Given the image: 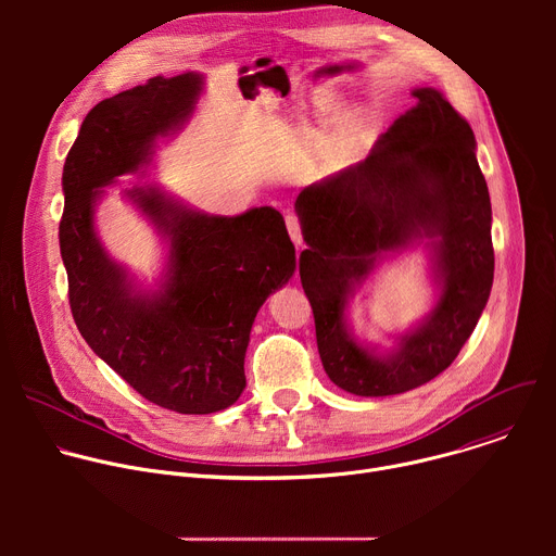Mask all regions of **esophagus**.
<instances>
[{
	"mask_svg": "<svg viewBox=\"0 0 556 556\" xmlns=\"http://www.w3.org/2000/svg\"><path fill=\"white\" fill-rule=\"evenodd\" d=\"M286 226H288V232H290V240L294 242V247H303V235H301V224H299V217L294 213H288L286 215Z\"/></svg>",
	"mask_w": 556,
	"mask_h": 556,
	"instance_id": "esophagus-1",
	"label": "esophagus"
}]
</instances>
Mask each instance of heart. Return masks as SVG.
Wrapping results in <instances>:
<instances>
[{"label":"heart","mask_w":556,"mask_h":556,"mask_svg":"<svg viewBox=\"0 0 556 556\" xmlns=\"http://www.w3.org/2000/svg\"><path fill=\"white\" fill-rule=\"evenodd\" d=\"M367 131H369V123L361 114H350L343 121H339L334 131L324 140L319 153H316V157L312 161L314 172L330 174L350 165L356 157V153L361 151L367 138Z\"/></svg>","instance_id":"b5f03b06"}]
</instances>
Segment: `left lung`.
<instances>
[{
	"label": "left lung",
	"instance_id": "8db88e82",
	"mask_svg": "<svg viewBox=\"0 0 556 556\" xmlns=\"http://www.w3.org/2000/svg\"><path fill=\"white\" fill-rule=\"evenodd\" d=\"M376 140L363 163L305 187L296 202L299 275L330 380L354 395H393L442 374L486 307L495 253L491 195L470 125L435 88ZM431 239L439 301L389 353L355 341L344 309L389 253Z\"/></svg>",
	"mask_w": 556,
	"mask_h": 556
}]
</instances>
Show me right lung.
I'll list each match as a JSON object with an SVG mask.
<instances>
[{"label":"right lung","instance_id":"1","mask_svg":"<svg viewBox=\"0 0 556 556\" xmlns=\"http://www.w3.org/2000/svg\"><path fill=\"white\" fill-rule=\"evenodd\" d=\"M204 78L185 72L101 101L63 165L59 247L74 324L129 387L178 414H215L240 399L251 328L264 301L294 275V244L273 206L206 215L153 185L127 198L169 242L165 281L138 290L103 249L94 206L103 187L144 174L155 140L191 118Z\"/></svg>","mask_w":556,"mask_h":556}]
</instances>
